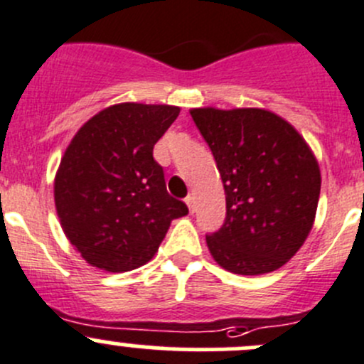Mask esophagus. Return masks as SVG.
Masks as SVG:
<instances>
[{
  "label": "esophagus",
  "instance_id": "34e87169",
  "mask_svg": "<svg viewBox=\"0 0 364 364\" xmlns=\"http://www.w3.org/2000/svg\"><path fill=\"white\" fill-rule=\"evenodd\" d=\"M185 203H186V205H188L190 211H192V213L196 211V199H193V196H188V197H186Z\"/></svg>",
  "mask_w": 364,
  "mask_h": 364
}]
</instances>
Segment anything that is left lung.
I'll list each match as a JSON object with an SVG mask.
<instances>
[{
	"instance_id": "8db88e82",
	"label": "left lung",
	"mask_w": 364,
	"mask_h": 364,
	"mask_svg": "<svg viewBox=\"0 0 364 364\" xmlns=\"http://www.w3.org/2000/svg\"><path fill=\"white\" fill-rule=\"evenodd\" d=\"M223 181L227 216L205 236L213 259L236 274L271 273L310 234L321 168L303 135L266 109H192Z\"/></svg>"
}]
</instances>
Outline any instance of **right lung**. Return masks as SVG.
<instances>
[{
  "mask_svg": "<svg viewBox=\"0 0 364 364\" xmlns=\"http://www.w3.org/2000/svg\"><path fill=\"white\" fill-rule=\"evenodd\" d=\"M176 105L123 102L77 130L54 178V203L72 247L98 269L123 273L155 257L171 222L188 215L167 193L153 146Z\"/></svg>",
  "mask_w": 364,
  "mask_h": 364,
  "instance_id": "1",
  "label": "right lung"
}]
</instances>
